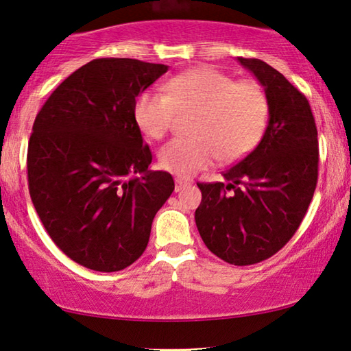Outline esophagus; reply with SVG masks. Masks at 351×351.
<instances>
[{
  "label": "esophagus",
  "instance_id": "1",
  "mask_svg": "<svg viewBox=\"0 0 351 351\" xmlns=\"http://www.w3.org/2000/svg\"><path fill=\"white\" fill-rule=\"evenodd\" d=\"M175 182H176V186H175V191L176 192L182 191V189H184V187H187V186L191 184V181L189 180H184V178H176Z\"/></svg>",
  "mask_w": 351,
  "mask_h": 351
}]
</instances>
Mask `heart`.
Masks as SVG:
<instances>
[{
  "instance_id": "b5f03b06",
  "label": "heart",
  "mask_w": 351,
  "mask_h": 351,
  "mask_svg": "<svg viewBox=\"0 0 351 351\" xmlns=\"http://www.w3.org/2000/svg\"><path fill=\"white\" fill-rule=\"evenodd\" d=\"M180 112H195L191 138H175L159 151V165L178 176H192L216 160H239L263 140L270 105L264 87L237 81L213 66L187 70L167 82V90L138 95L133 117L141 133L162 140Z\"/></svg>"
}]
</instances>
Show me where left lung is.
I'll list each match as a JSON object with an SVG mask.
<instances>
[{
	"instance_id": "1",
	"label": "left lung",
	"mask_w": 351,
	"mask_h": 351,
	"mask_svg": "<svg viewBox=\"0 0 351 351\" xmlns=\"http://www.w3.org/2000/svg\"><path fill=\"white\" fill-rule=\"evenodd\" d=\"M269 97L270 114L254 151L224 171L227 182H197L199 234L234 265L269 259L295 234L318 181V133L308 100L259 58L239 57Z\"/></svg>"
}]
</instances>
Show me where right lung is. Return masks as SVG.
Masks as SVG:
<instances>
[{
  "mask_svg": "<svg viewBox=\"0 0 351 351\" xmlns=\"http://www.w3.org/2000/svg\"><path fill=\"white\" fill-rule=\"evenodd\" d=\"M167 70L95 58L68 76L34 119L29 197L53 243L84 267L117 272L135 263L175 189L170 173L147 170L152 154L133 117L138 95Z\"/></svg>",
  "mask_w": 351,
  "mask_h": 351,
  "instance_id": "add662e5",
  "label": "right lung"
}]
</instances>
